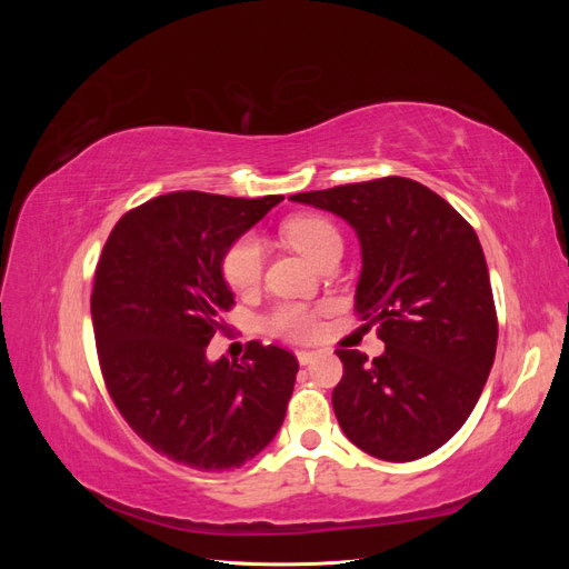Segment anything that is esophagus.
<instances>
[{
    "label": "esophagus",
    "mask_w": 569,
    "mask_h": 569,
    "mask_svg": "<svg viewBox=\"0 0 569 569\" xmlns=\"http://www.w3.org/2000/svg\"><path fill=\"white\" fill-rule=\"evenodd\" d=\"M318 358V353L316 351H297V360L301 366H308V363H313V360Z\"/></svg>",
    "instance_id": "obj_1"
}]
</instances>
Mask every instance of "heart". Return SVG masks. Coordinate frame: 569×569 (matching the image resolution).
Listing matches in <instances>:
<instances>
[{
	"label": "heart",
	"mask_w": 569,
	"mask_h": 569,
	"mask_svg": "<svg viewBox=\"0 0 569 569\" xmlns=\"http://www.w3.org/2000/svg\"><path fill=\"white\" fill-rule=\"evenodd\" d=\"M289 244L303 253L313 266L320 258L341 249V237L332 222L322 218H297L284 228ZM263 249L253 234L239 237L222 258V278L234 291H249L261 280ZM266 330L289 341H306L318 330V313L303 303H280L266 318Z\"/></svg>",
	"instance_id": "1"
}]
</instances>
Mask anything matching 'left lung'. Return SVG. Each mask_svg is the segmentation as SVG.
<instances>
[{
    "instance_id": "1",
    "label": "left lung",
    "mask_w": 569,
    "mask_h": 569,
    "mask_svg": "<svg viewBox=\"0 0 569 569\" xmlns=\"http://www.w3.org/2000/svg\"><path fill=\"white\" fill-rule=\"evenodd\" d=\"M343 218L360 242L356 313L380 325L385 353L337 356L335 416L360 451L408 462L470 418L493 366L498 322L470 222L432 189L382 178L289 197Z\"/></svg>"
}]
</instances>
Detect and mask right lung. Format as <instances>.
Listing matches in <instances>:
<instances>
[{
    "label": "right lung",
    "mask_w": 569,
    "mask_h": 569,
    "mask_svg": "<svg viewBox=\"0 0 569 569\" xmlns=\"http://www.w3.org/2000/svg\"><path fill=\"white\" fill-rule=\"evenodd\" d=\"M282 197L170 192L116 222L94 272L92 325L111 399L153 451L226 472L284 422L299 363L251 341L242 363L209 360L234 303L222 258Z\"/></svg>",
    "instance_id": "right-lung-1"
}]
</instances>
